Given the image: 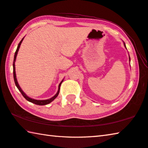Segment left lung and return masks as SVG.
Returning a JSON list of instances; mask_svg holds the SVG:
<instances>
[{"mask_svg":"<svg viewBox=\"0 0 148 148\" xmlns=\"http://www.w3.org/2000/svg\"><path fill=\"white\" fill-rule=\"evenodd\" d=\"M124 46H125V47H126V45H125V43H124Z\"/></svg>","mask_w":148,"mask_h":148,"instance_id":"8db88e82","label":"left lung"}]
</instances>
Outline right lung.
Listing matches in <instances>:
<instances>
[{
  "instance_id": "add662e5",
  "label": "right lung",
  "mask_w": 148,
  "mask_h": 148,
  "mask_svg": "<svg viewBox=\"0 0 148 148\" xmlns=\"http://www.w3.org/2000/svg\"><path fill=\"white\" fill-rule=\"evenodd\" d=\"M23 40H24V38H23L21 41H20V43H18V47H17V49H16V50L15 53H14V60H13V77H14V83H15L16 87L18 88V89L19 90V91H20V92H21V94H22V95H23V96H24V97L25 98V99L26 100H27L28 101H29V102L33 103L35 104V105H47V104L50 103L52 102V101H53L54 99H56V97L58 96V95L59 92H60V89L61 84H62V83L63 82V81L60 83L59 87H58V91L56 94L55 95L54 97H51V99H46V100H36V99H31V98H30V97H29L28 96H27V95H26V94L24 93V92L22 90V89L20 88V86H19V85H18V82H17V80H16V73H15V66H14V62H15V60H16V55H17V53H18V50H19L20 46V45H21V43H22V42L23 41Z\"/></svg>"
}]
</instances>
